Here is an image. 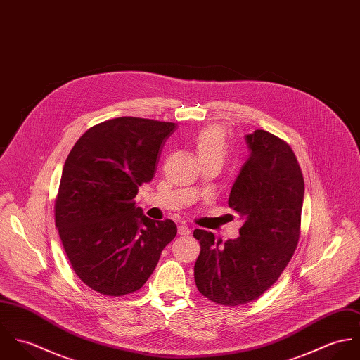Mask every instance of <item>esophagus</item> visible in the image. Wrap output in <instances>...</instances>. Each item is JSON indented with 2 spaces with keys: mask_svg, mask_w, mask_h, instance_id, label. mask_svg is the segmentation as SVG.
I'll use <instances>...</instances> for the list:
<instances>
[{
  "mask_svg": "<svg viewBox=\"0 0 360 360\" xmlns=\"http://www.w3.org/2000/svg\"><path fill=\"white\" fill-rule=\"evenodd\" d=\"M177 231H179L180 236H188V234L191 233V229L187 227V226H184V224H180V226L177 227Z\"/></svg>",
  "mask_w": 360,
  "mask_h": 360,
  "instance_id": "esophagus-1",
  "label": "esophagus"
}]
</instances>
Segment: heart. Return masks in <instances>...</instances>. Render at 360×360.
I'll use <instances>...</instances> for the list:
<instances>
[{
    "label": "heart",
    "mask_w": 360,
    "mask_h": 360,
    "mask_svg": "<svg viewBox=\"0 0 360 360\" xmlns=\"http://www.w3.org/2000/svg\"><path fill=\"white\" fill-rule=\"evenodd\" d=\"M200 162L219 160L223 162L227 154V137L221 126L210 124L201 129L193 140Z\"/></svg>",
    "instance_id": "heart-1"
}]
</instances>
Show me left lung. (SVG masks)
I'll return each instance as SVG.
<instances>
[{
  "mask_svg": "<svg viewBox=\"0 0 360 360\" xmlns=\"http://www.w3.org/2000/svg\"><path fill=\"white\" fill-rule=\"evenodd\" d=\"M245 140L251 154L229 197L244 220L240 237L223 243L210 231H194L201 244L197 288L226 307L248 304L267 291L291 260L301 233L305 183L294 151L264 130Z\"/></svg>",
  "mask_w": 360,
  "mask_h": 360,
  "instance_id": "left-lung-1",
  "label": "left lung"
}]
</instances>
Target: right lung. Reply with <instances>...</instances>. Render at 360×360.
Returning a JSON list of instances; mask_svg holds the SVG:
<instances>
[{"mask_svg":"<svg viewBox=\"0 0 360 360\" xmlns=\"http://www.w3.org/2000/svg\"><path fill=\"white\" fill-rule=\"evenodd\" d=\"M174 129L153 119H110L90 127L66 158L55 226L75 273L100 294L139 291L177 234L173 220L155 221L134 202Z\"/></svg>","mask_w":360,"mask_h":360,"instance_id":"1","label":"right lung"}]
</instances>
